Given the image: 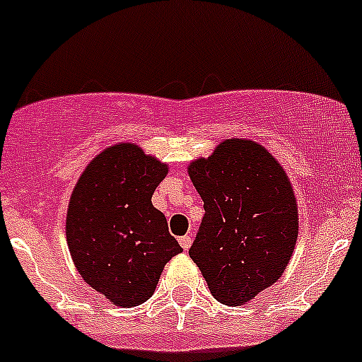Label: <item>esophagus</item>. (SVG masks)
Instances as JSON below:
<instances>
[{
    "mask_svg": "<svg viewBox=\"0 0 362 362\" xmlns=\"http://www.w3.org/2000/svg\"><path fill=\"white\" fill-rule=\"evenodd\" d=\"M178 243H180L182 249L189 250V249H191V245H192V238H191V236H180V238H178Z\"/></svg>",
    "mask_w": 362,
    "mask_h": 362,
    "instance_id": "esophagus-1",
    "label": "esophagus"
}]
</instances>
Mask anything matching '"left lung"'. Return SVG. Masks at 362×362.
Here are the masks:
<instances>
[{
  "label": "left lung",
  "mask_w": 362,
  "mask_h": 362,
  "mask_svg": "<svg viewBox=\"0 0 362 362\" xmlns=\"http://www.w3.org/2000/svg\"><path fill=\"white\" fill-rule=\"evenodd\" d=\"M187 171L204 203L189 255L217 301L245 305L272 287L293 257L299 229L293 184L282 164L247 138L221 141Z\"/></svg>",
  "instance_id": "1"
}]
</instances>
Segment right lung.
Instances as JSON below:
<instances>
[{"instance_id": "add662e5", "label": "right lung", "mask_w": 362, "mask_h": 362, "mask_svg": "<svg viewBox=\"0 0 362 362\" xmlns=\"http://www.w3.org/2000/svg\"><path fill=\"white\" fill-rule=\"evenodd\" d=\"M168 164L129 141L101 151L68 203L66 242L82 279L120 308L154 294L164 264L182 247L152 204Z\"/></svg>"}]
</instances>
